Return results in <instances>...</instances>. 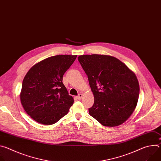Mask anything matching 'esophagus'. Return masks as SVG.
<instances>
[{
	"instance_id": "34e87169",
	"label": "esophagus",
	"mask_w": 161,
	"mask_h": 161,
	"mask_svg": "<svg viewBox=\"0 0 161 161\" xmlns=\"http://www.w3.org/2000/svg\"><path fill=\"white\" fill-rule=\"evenodd\" d=\"M82 97H83V94H80L76 97H77L78 99H81L82 98Z\"/></svg>"
}]
</instances>
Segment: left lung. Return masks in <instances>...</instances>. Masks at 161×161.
Masks as SVG:
<instances>
[{
    "label": "left lung",
    "mask_w": 161,
    "mask_h": 161,
    "mask_svg": "<svg viewBox=\"0 0 161 161\" xmlns=\"http://www.w3.org/2000/svg\"><path fill=\"white\" fill-rule=\"evenodd\" d=\"M78 61L88 76L94 97L90 115L106 127L124 123L134 112L140 94L134 73L118 58L106 55H84Z\"/></svg>",
    "instance_id": "1"
}]
</instances>
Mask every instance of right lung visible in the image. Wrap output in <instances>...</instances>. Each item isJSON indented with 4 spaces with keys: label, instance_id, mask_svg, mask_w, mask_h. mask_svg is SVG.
Here are the masks:
<instances>
[{
    "label": "right lung",
    "instance_id": "1",
    "mask_svg": "<svg viewBox=\"0 0 161 161\" xmlns=\"http://www.w3.org/2000/svg\"><path fill=\"white\" fill-rule=\"evenodd\" d=\"M77 55H58L34 64L25 76L20 101L25 112L36 122L52 125L69 111L74 99L62 83L63 75Z\"/></svg>",
    "mask_w": 161,
    "mask_h": 161
}]
</instances>
